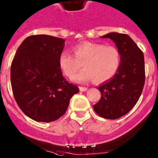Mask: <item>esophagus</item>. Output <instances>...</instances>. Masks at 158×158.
I'll return each instance as SVG.
<instances>
[{"label":"esophagus","mask_w":158,"mask_h":158,"mask_svg":"<svg viewBox=\"0 0 158 158\" xmlns=\"http://www.w3.org/2000/svg\"><path fill=\"white\" fill-rule=\"evenodd\" d=\"M79 90L82 91V92H85V91L87 90V87H84V86H79Z\"/></svg>","instance_id":"obj_1"}]
</instances>
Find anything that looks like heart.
<instances>
[{"label":"heart","instance_id":"b5f03b06","mask_svg":"<svg viewBox=\"0 0 158 158\" xmlns=\"http://www.w3.org/2000/svg\"><path fill=\"white\" fill-rule=\"evenodd\" d=\"M73 55L63 51L58 58L59 67L67 77L72 78L81 67L83 70L73 77V80L84 83L93 80L102 83L112 79L122 63V55L114 46L93 42H83L72 48Z\"/></svg>","mask_w":158,"mask_h":158}]
</instances>
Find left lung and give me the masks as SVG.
I'll list each match as a JSON object with an SVG mask.
<instances>
[{
  "mask_svg": "<svg viewBox=\"0 0 158 158\" xmlns=\"http://www.w3.org/2000/svg\"><path fill=\"white\" fill-rule=\"evenodd\" d=\"M101 37L115 43L122 63L115 76L98 87L101 97L94 109L104 118L117 119L129 112L142 94L145 83L144 56L128 35L110 32Z\"/></svg>",
  "mask_w": 158,
  "mask_h": 158,
  "instance_id": "obj_1",
  "label": "left lung"
}]
</instances>
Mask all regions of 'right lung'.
<instances>
[{"mask_svg": "<svg viewBox=\"0 0 158 158\" xmlns=\"http://www.w3.org/2000/svg\"><path fill=\"white\" fill-rule=\"evenodd\" d=\"M64 40L48 35L28 36L11 65V84L23 112L36 122H51L65 113L79 87L69 83L59 67Z\"/></svg>", "mask_w": 158, "mask_h": 158, "instance_id": "add662e5", "label": "right lung"}]
</instances>
